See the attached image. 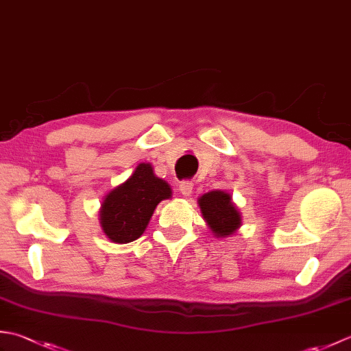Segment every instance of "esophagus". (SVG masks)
<instances>
[{
    "label": "esophagus",
    "instance_id": "34e87169",
    "mask_svg": "<svg viewBox=\"0 0 351 351\" xmlns=\"http://www.w3.org/2000/svg\"><path fill=\"white\" fill-rule=\"evenodd\" d=\"M180 191L182 196H190L193 193V182L191 181H182L180 184Z\"/></svg>",
    "mask_w": 351,
    "mask_h": 351
}]
</instances>
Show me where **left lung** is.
<instances>
[{
  "label": "left lung",
  "instance_id": "1",
  "mask_svg": "<svg viewBox=\"0 0 351 351\" xmlns=\"http://www.w3.org/2000/svg\"><path fill=\"white\" fill-rule=\"evenodd\" d=\"M197 202L208 228L217 238L232 235L241 226L240 211L237 210L229 193L214 190L200 196Z\"/></svg>",
  "mask_w": 351,
  "mask_h": 351
}]
</instances>
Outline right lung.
I'll list each match as a JSON object with an SVG mask.
<instances>
[{
  "mask_svg": "<svg viewBox=\"0 0 351 351\" xmlns=\"http://www.w3.org/2000/svg\"><path fill=\"white\" fill-rule=\"evenodd\" d=\"M170 196V185L154 175L151 164H138L128 180L104 197L99 211L104 234L119 244L137 240L156 205Z\"/></svg>",
  "mask_w": 351,
  "mask_h": 351,
  "instance_id": "obj_1",
  "label": "right lung"
}]
</instances>
